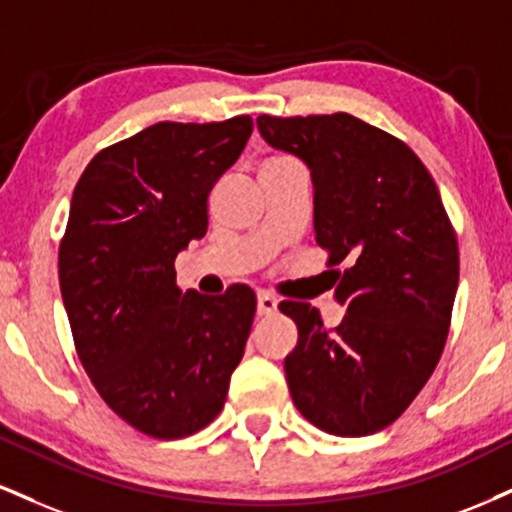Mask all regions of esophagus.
I'll return each instance as SVG.
<instances>
[{
    "label": "esophagus",
    "instance_id": "34e87169",
    "mask_svg": "<svg viewBox=\"0 0 512 512\" xmlns=\"http://www.w3.org/2000/svg\"><path fill=\"white\" fill-rule=\"evenodd\" d=\"M276 305H279V303H276V298L272 293H267V291L257 293V315H262V317L274 315Z\"/></svg>",
    "mask_w": 512,
    "mask_h": 512
}]
</instances>
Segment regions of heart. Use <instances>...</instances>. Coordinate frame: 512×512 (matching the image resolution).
Wrapping results in <instances>:
<instances>
[{
	"mask_svg": "<svg viewBox=\"0 0 512 512\" xmlns=\"http://www.w3.org/2000/svg\"><path fill=\"white\" fill-rule=\"evenodd\" d=\"M286 162H291V159L272 157V159H267V162H264V166H279V164H286ZM264 166H262V169H264Z\"/></svg>",
	"mask_w": 512,
	"mask_h": 512,
	"instance_id": "obj_1",
	"label": "heart"
}]
</instances>
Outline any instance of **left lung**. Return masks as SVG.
<instances>
[{
	"label": "left lung",
	"instance_id": "8db88e82",
	"mask_svg": "<svg viewBox=\"0 0 512 512\" xmlns=\"http://www.w3.org/2000/svg\"><path fill=\"white\" fill-rule=\"evenodd\" d=\"M262 138L310 166L315 233L338 274L346 317L326 329L317 307L283 300L298 326L286 381L307 422L367 436L396 422L439 365L460 257L439 188L396 135L346 112L257 116Z\"/></svg>",
	"mask_w": 512,
	"mask_h": 512
}]
</instances>
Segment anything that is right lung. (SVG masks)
<instances>
[{
	"instance_id": "add662e5",
	"label": "right lung",
	"mask_w": 512,
	"mask_h": 512,
	"mask_svg": "<svg viewBox=\"0 0 512 512\" xmlns=\"http://www.w3.org/2000/svg\"><path fill=\"white\" fill-rule=\"evenodd\" d=\"M250 116L159 121L97 152L59 245L73 343L104 403L152 439L200 432L224 408L257 298L183 293L174 260L207 233V197L240 157Z\"/></svg>"
}]
</instances>
